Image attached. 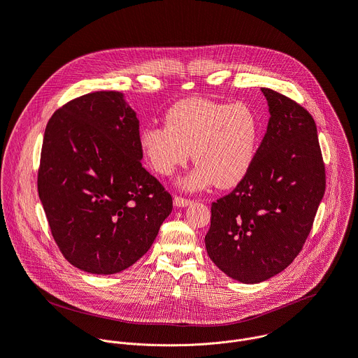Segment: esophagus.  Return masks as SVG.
<instances>
[{
    "instance_id": "esophagus-1",
    "label": "esophagus",
    "mask_w": 358,
    "mask_h": 358,
    "mask_svg": "<svg viewBox=\"0 0 358 358\" xmlns=\"http://www.w3.org/2000/svg\"><path fill=\"white\" fill-rule=\"evenodd\" d=\"M189 203H191V199H188V198L178 196V195L174 196V206L176 207H187V206H189Z\"/></svg>"
}]
</instances>
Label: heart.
<instances>
[{
  "label": "heart",
  "mask_w": 358,
  "mask_h": 358,
  "mask_svg": "<svg viewBox=\"0 0 358 358\" xmlns=\"http://www.w3.org/2000/svg\"><path fill=\"white\" fill-rule=\"evenodd\" d=\"M164 124L141 131V148L162 176H171L185 164L191 151L196 167L181 181L182 188L199 189L213 182L232 187L253 162L259 120L245 103L184 99L169 109Z\"/></svg>",
  "instance_id": "1"
}]
</instances>
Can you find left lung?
<instances>
[{"label":"left lung","instance_id":"8db88e82","mask_svg":"<svg viewBox=\"0 0 358 358\" xmlns=\"http://www.w3.org/2000/svg\"><path fill=\"white\" fill-rule=\"evenodd\" d=\"M269 106L265 137L238 185L211 206L206 248L229 278L259 283L285 271L308 239L326 189L312 115L262 87Z\"/></svg>","mask_w":358,"mask_h":358}]
</instances>
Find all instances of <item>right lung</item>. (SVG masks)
I'll return each instance as SVG.
<instances>
[{
  "label": "right lung",
  "instance_id": "1",
  "mask_svg": "<svg viewBox=\"0 0 358 358\" xmlns=\"http://www.w3.org/2000/svg\"><path fill=\"white\" fill-rule=\"evenodd\" d=\"M141 159L138 119L120 92L79 96L49 119L38 194L50 232L75 268L113 275L155 242L173 198Z\"/></svg>",
  "mask_w": 358,
  "mask_h": 358
}]
</instances>
